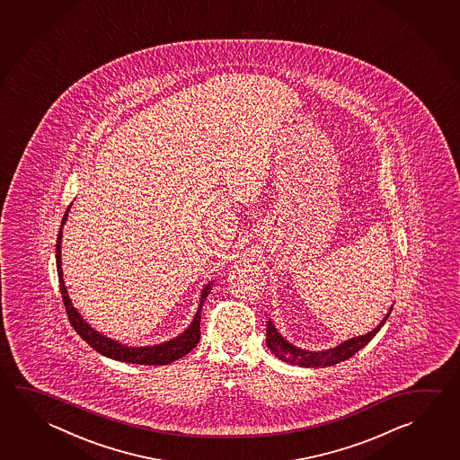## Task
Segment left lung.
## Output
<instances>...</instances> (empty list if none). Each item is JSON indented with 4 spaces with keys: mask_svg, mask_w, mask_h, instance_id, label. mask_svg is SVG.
<instances>
[{
    "mask_svg": "<svg viewBox=\"0 0 460 460\" xmlns=\"http://www.w3.org/2000/svg\"><path fill=\"white\" fill-rule=\"evenodd\" d=\"M393 306L389 308L386 316L379 322L378 326L370 332L357 336V338L347 339L344 342H341L336 347H330L324 350H305L300 347L290 344L288 339L281 336V332L276 330L271 318L268 320L266 324V347L271 350L274 357H278L282 362L290 363V365H298V367H305V368H324V367H332L339 362H344L347 358H350L355 352H358L362 347L367 346L371 339L378 334V331L385 326L389 314L393 312Z\"/></svg>",
    "mask_w": 460,
    "mask_h": 460,
    "instance_id": "left-lung-1",
    "label": "left lung"
}]
</instances>
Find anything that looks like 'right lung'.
Here are the masks:
<instances>
[{"label": "right lung", "instance_id": "obj_1", "mask_svg": "<svg viewBox=\"0 0 460 460\" xmlns=\"http://www.w3.org/2000/svg\"><path fill=\"white\" fill-rule=\"evenodd\" d=\"M73 205V203H71ZM71 205L66 208L65 217L61 221V227L58 233L57 241V270L58 278H59V290L65 300L66 312L67 318L73 324L74 330L79 332L81 336L90 347H93L97 352L105 357H110L113 360L119 362L137 363V365H166V363L174 362L181 357L189 354L194 349L199 341H200V316H202V304L208 297L213 281L203 286L202 294H200V302L197 314H194V320L187 326V330L179 334L171 341L156 344V346L134 347L122 344L119 341L108 338L105 334H102L100 331L93 330L89 323L84 320L77 308L73 305V300L69 298V292L66 289L65 279H63V266H61V239H63V227L67 221V215L71 211Z\"/></svg>", "mask_w": 460, "mask_h": 460}]
</instances>
